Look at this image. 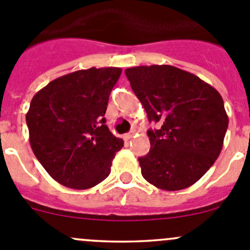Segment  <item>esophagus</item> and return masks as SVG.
<instances>
[{
  "label": "esophagus",
  "mask_w": 250,
  "mask_h": 250,
  "mask_svg": "<svg viewBox=\"0 0 250 250\" xmlns=\"http://www.w3.org/2000/svg\"><path fill=\"white\" fill-rule=\"evenodd\" d=\"M125 138L127 140H129V139H132L133 138V132L132 133H127V134H125Z\"/></svg>",
  "instance_id": "34e87169"
}]
</instances>
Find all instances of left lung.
<instances>
[{
	"mask_svg": "<svg viewBox=\"0 0 250 250\" xmlns=\"http://www.w3.org/2000/svg\"><path fill=\"white\" fill-rule=\"evenodd\" d=\"M125 76L146 111L150 151L139 157L142 174L164 190H179L199 181L221 152L229 117L219 91L177 67L139 66Z\"/></svg>",
	"mask_w": 250,
	"mask_h": 250,
	"instance_id": "8db88e82",
	"label": "left lung"
}]
</instances>
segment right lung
<instances>
[{"mask_svg": "<svg viewBox=\"0 0 250 250\" xmlns=\"http://www.w3.org/2000/svg\"><path fill=\"white\" fill-rule=\"evenodd\" d=\"M122 69L89 68L50 82L34 95L26 113L29 142L55 181L88 189L108 177L123 146L105 125L112 88Z\"/></svg>", "mask_w": 250, "mask_h": 250, "instance_id": "right-lung-1", "label": "right lung"}]
</instances>
